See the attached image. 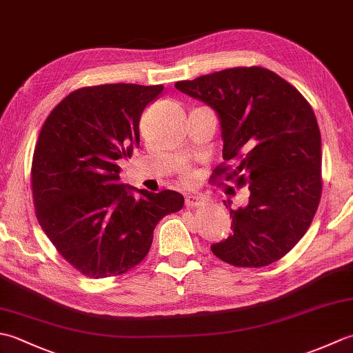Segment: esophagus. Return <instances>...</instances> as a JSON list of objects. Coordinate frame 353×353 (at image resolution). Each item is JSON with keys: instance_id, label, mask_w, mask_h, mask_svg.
I'll return each instance as SVG.
<instances>
[{"instance_id": "esophagus-1", "label": "esophagus", "mask_w": 353, "mask_h": 353, "mask_svg": "<svg viewBox=\"0 0 353 353\" xmlns=\"http://www.w3.org/2000/svg\"><path fill=\"white\" fill-rule=\"evenodd\" d=\"M186 208H200L205 205V199L201 196H188L185 200Z\"/></svg>"}]
</instances>
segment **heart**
Instances as JSON below:
<instances>
[{
    "instance_id": "heart-1",
    "label": "heart",
    "mask_w": 353,
    "mask_h": 353,
    "mask_svg": "<svg viewBox=\"0 0 353 353\" xmlns=\"http://www.w3.org/2000/svg\"><path fill=\"white\" fill-rule=\"evenodd\" d=\"M185 181H186V182H190V181H191V176H190V174H186V176H185Z\"/></svg>"
}]
</instances>
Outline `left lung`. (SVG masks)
Here are the masks:
<instances>
[{"mask_svg":"<svg viewBox=\"0 0 353 353\" xmlns=\"http://www.w3.org/2000/svg\"><path fill=\"white\" fill-rule=\"evenodd\" d=\"M174 86L220 118L223 159L236 167L219 165L212 181L249 185V203L230 209L234 232L212 244V253L235 267L279 261L306 234L321 197V137L311 104L261 66L223 70Z\"/></svg>","mask_w":353,"mask_h":353,"instance_id":"1","label":"left lung"}]
</instances>
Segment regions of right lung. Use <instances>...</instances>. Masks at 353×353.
Instances as JSON below:
<instances>
[{
	"mask_svg": "<svg viewBox=\"0 0 353 353\" xmlns=\"http://www.w3.org/2000/svg\"><path fill=\"white\" fill-rule=\"evenodd\" d=\"M162 91V85L133 83L80 88L51 110L37 138L32 162L37 221L56 250L92 279L138 265L156 224L183 208L176 191L119 183L117 161L139 145L142 112Z\"/></svg>",
	"mask_w": 353,
	"mask_h": 353,
	"instance_id": "obj_1",
	"label": "right lung"
}]
</instances>
